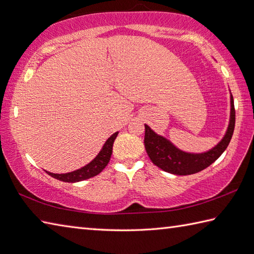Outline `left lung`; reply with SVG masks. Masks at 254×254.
I'll return each mask as SVG.
<instances>
[{
    "label": "left lung",
    "mask_w": 254,
    "mask_h": 254,
    "mask_svg": "<svg viewBox=\"0 0 254 254\" xmlns=\"http://www.w3.org/2000/svg\"><path fill=\"white\" fill-rule=\"evenodd\" d=\"M236 112L233 95L230 94V117L228 127L224 137L210 148L203 153H189L178 148L176 145L163 135L154 132L145 124L144 145L147 155L153 164L166 172L178 176L193 175L202 171L219 158L227 146L235 130Z\"/></svg>",
    "instance_id": "1"
}]
</instances>
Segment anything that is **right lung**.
<instances>
[{"label": "right lung", "mask_w": 254, "mask_h": 254, "mask_svg": "<svg viewBox=\"0 0 254 254\" xmlns=\"http://www.w3.org/2000/svg\"><path fill=\"white\" fill-rule=\"evenodd\" d=\"M118 133L119 132L113 133L112 135L107 139L106 143L104 144V146H102V148L100 149V152L97 154L96 157L91 160L90 163L82 167V168L71 171V172H66V174H53V172H49V171H46V172L52 178H55V179L64 181V182H71V183L83 181L97 176L105 169V167L108 165V163H109L111 154H112L113 142H115L116 137L118 136Z\"/></svg>", "instance_id": "right-lung-1"}]
</instances>
